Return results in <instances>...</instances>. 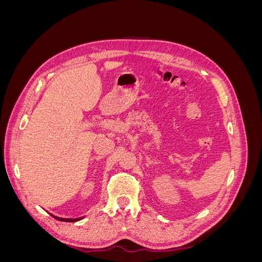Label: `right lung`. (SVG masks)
<instances>
[{"mask_svg": "<svg viewBox=\"0 0 262 262\" xmlns=\"http://www.w3.org/2000/svg\"><path fill=\"white\" fill-rule=\"evenodd\" d=\"M51 216L52 217H54L55 220H59V221H62V222H77V221H80V220H82L83 217H78V219H63V217H59V216H55V215H53V214H51Z\"/></svg>", "mask_w": 262, "mask_h": 262, "instance_id": "obj_1", "label": "right lung"}]
</instances>
